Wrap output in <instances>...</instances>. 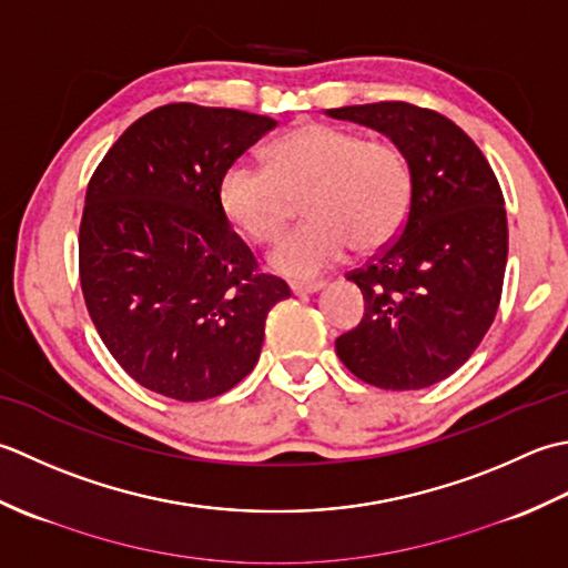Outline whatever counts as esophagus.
<instances>
[{"label":"esophagus","mask_w":568,"mask_h":568,"mask_svg":"<svg viewBox=\"0 0 568 568\" xmlns=\"http://www.w3.org/2000/svg\"><path fill=\"white\" fill-rule=\"evenodd\" d=\"M323 286H326L323 282H292V284H288V288H292V294H296V296L316 294V292H321Z\"/></svg>","instance_id":"esophagus-1"}]
</instances>
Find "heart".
I'll return each mask as SVG.
<instances>
[{"label":"heart","instance_id":"obj_1","mask_svg":"<svg viewBox=\"0 0 568 568\" xmlns=\"http://www.w3.org/2000/svg\"><path fill=\"white\" fill-rule=\"evenodd\" d=\"M264 164L235 159L217 181V203L237 233L270 245L284 233L294 199L308 217L270 254L274 272L306 280L355 245L375 252L399 235L412 211L414 173L387 139L306 122L264 149Z\"/></svg>","mask_w":568,"mask_h":568}]
</instances>
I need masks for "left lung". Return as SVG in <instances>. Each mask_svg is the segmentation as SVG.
Instances as JSON below:
<instances>
[{
    "label": "left lung",
    "mask_w": 568,
    "mask_h": 568,
    "mask_svg": "<svg viewBox=\"0 0 568 568\" xmlns=\"http://www.w3.org/2000/svg\"><path fill=\"white\" fill-rule=\"evenodd\" d=\"M328 114L385 132L414 173L399 235L345 274L361 286L365 314L335 338V353L379 389L436 385L478 348L500 306L507 264L500 183L476 142L434 110L395 100Z\"/></svg>",
    "instance_id": "8db88e82"
}]
</instances>
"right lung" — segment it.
I'll list each match as a JSON object with an SVG mask.
<instances>
[{"mask_svg":"<svg viewBox=\"0 0 568 568\" xmlns=\"http://www.w3.org/2000/svg\"><path fill=\"white\" fill-rule=\"evenodd\" d=\"M274 120L171 102L139 118L88 183L78 267L88 314L139 385L179 402L233 389L264 321L292 292L262 274L217 203V181Z\"/></svg>","mask_w":568,"mask_h":568,"instance_id":"add662e5","label":"right lung"}]
</instances>
